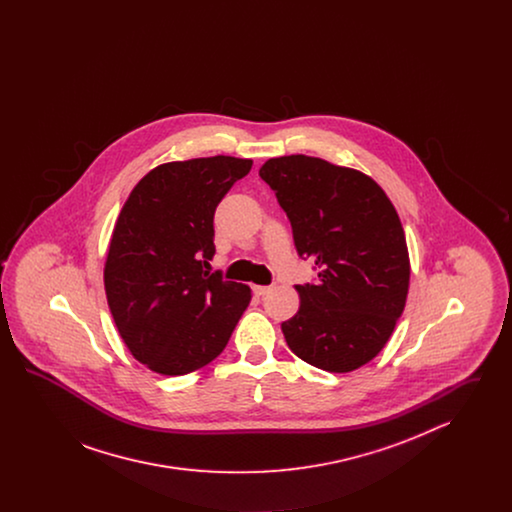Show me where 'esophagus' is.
<instances>
[{"instance_id": "1", "label": "esophagus", "mask_w": 512, "mask_h": 512, "mask_svg": "<svg viewBox=\"0 0 512 512\" xmlns=\"http://www.w3.org/2000/svg\"><path fill=\"white\" fill-rule=\"evenodd\" d=\"M270 290H272V286H253V293H255V295H259V297L267 295Z\"/></svg>"}]
</instances>
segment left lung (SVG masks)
I'll return each mask as SVG.
<instances>
[{
  "label": "left lung",
  "mask_w": 512,
  "mask_h": 512,
  "mask_svg": "<svg viewBox=\"0 0 512 512\" xmlns=\"http://www.w3.org/2000/svg\"><path fill=\"white\" fill-rule=\"evenodd\" d=\"M259 176L292 222L301 259L317 284L295 286V317L282 322L293 353L328 372L372 361L401 317L409 292V251L399 215L363 172L318 157L268 159Z\"/></svg>",
  "instance_id": "left-lung-1"
}]
</instances>
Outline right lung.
Listing matches in <instances>:
<instances>
[{
	"label": "right lung",
	"instance_id": "obj_1",
	"mask_svg": "<svg viewBox=\"0 0 512 512\" xmlns=\"http://www.w3.org/2000/svg\"><path fill=\"white\" fill-rule=\"evenodd\" d=\"M228 155L165 163L130 192L103 270L107 303L130 353L153 372L182 376L217 359L251 290L209 272L213 217L251 171Z\"/></svg>",
	"mask_w": 512,
	"mask_h": 512
}]
</instances>
